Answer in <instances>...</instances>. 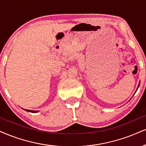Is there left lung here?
Masks as SVG:
<instances>
[{
    "label": "left lung",
    "mask_w": 146,
    "mask_h": 146,
    "mask_svg": "<svg viewBox=\"0 0 146 146\" xmlns=\"http://www.w3.org/2000/svg\"><path fill=\"white\" fill-rule=\"evenodd\" d=\"M139 84H140V82L139 83V84H138V87H137V89H138V88H139ZM137 90H136V91H137ZM136 91H135V92H136Z\"/></svg>",
    "instance_id": "8db88e82"
}]
</instances>
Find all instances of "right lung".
Masks as SVG:
<instances>
[{"label":"right lung","instance_id":"1","mask_svg":"<svg viewBox=\"0 0 146 146\" xmlns=\"http://www.w3.org/2000/svg\"><path fill=\"white\" fill-rule=\"evenodd\" d=\"M22 109L24 110L25 111H28V112H32V113H36L38 111L37 110H26V109H23V108H22Z\"/></svg>","mask_w":146,"mask_h":146}]
</instances>
